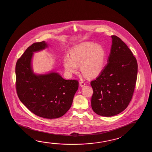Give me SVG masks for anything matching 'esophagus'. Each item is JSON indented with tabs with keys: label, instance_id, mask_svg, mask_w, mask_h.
<instances>
[{
	"label": "esophagus",
	"instance_id": "esophagus-1",
	"mask_svg": "<svg viewBox=\"0 0 152 152\" xmlns=\"http://www.w3.org/2000/svg\"><path fill=\"white\" fill-rule=\"evenodd\" d=\"M80 86L83 87V86H84L85 85V83L84 82H83V81H80Z\"/></svg>",
	"mask_w": 152,
	"mask_h": 152
}]
</instances>
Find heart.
Returning <instances> with one entry per match:
<instances>
[{
	"instance_id": "obj_1",
	"label": "heart",
	"mask_w": 152,
	"mask_h": 152,
	"mask_svg": "<svg viewBox=\"0 0 152 152\" xmlns=\"http://www.w3.org/2000/svg\"><path fill=\"white\" fill-rule=\"evenodd\" d=\"M70 56L64 57V67L69 74L77 72L81 65L82 72L88 77L100 75L104 66L106 53L104 48L91 42H85L72 47Z\"/></svg>"
}]
</instances>
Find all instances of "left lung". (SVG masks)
<instances>
[{"mask_svg":"<svg viewBox=\"0 0 152 152\" xmlns=\"http://www.w3.org/2000/svg\"><path fill=\"white\" fill-rule=\"evenodd\" d=\"M108 63L96 80L91 106L96 114L112 117L127 108L134 94L138 72L137 60L121 39L112 35Z\"/></svg>","mask_w":152,"mask_h":152,"instance_id":"1","label":"left lung"}]
</instances>
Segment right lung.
<instances>
[{
	"label": "right lung",
	"instance_id": "add662e5",
	"mask_svg": "<svg viewBox=\"0 0 152 152\" xmlns=\"http://www.w3.org/2000/svg\"><path fill=\"white\" fill-rule=\"evenodd\" d=\"M47 47L45 41L33 43L16 62V90L25 107L39 117L60 118L67 112L78 88L77 80H66L56 72L36 75L31 67L33 52Z\"/></svg>",
	"mask_w": 152,
	"mask_h": 152
}]
</instances>
